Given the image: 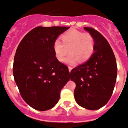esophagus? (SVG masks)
<instances>
[{"label": "esophagus", "instance_id": "1", "mask_svg": "<svg viewBox=\"0 0 128 128\" xmlns=\"http://www.w3.org/2000/svg\"><path fill=\"white\" fill-rule=\"evenodd\" d=\"M68 70H69V72H70L71 70H72V66H68Z\"/></svg>", "mask_w": 128, "mask_h": 128}]
</instances>
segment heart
<instances>
[{
    "label": "heart",
    "mask_w": 128,
    "mask_h": 128,
    "mask_svg": "<svg viewBox=\"0 0 128 128\" xmlns=\"http://www.w3.org/2000/svg\"><path fill=\"white\" fill-rule=\"evenodd\" d=\"M62 42L56 40L53 44V50L59 61H63L69 51L70 54L65 58L66 64H74L77 61L86 62L94 53L95 48L94 38L89 32L72 29L60 36Z\"/></svg>",
    "instance_id": "1"
}]
</instances>
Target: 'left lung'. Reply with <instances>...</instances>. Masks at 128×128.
<instances>
[{"label": "left lung", "instance_id": "1", "mask_svg": "<svg viewBox=\"0 0 128 128\" xmlns=\"http://www.w3.org/2000/svg\"><path fill=\"white\" fill-rule=\"evenodd\" d=\"M84 28L94 37L95 52L87 62L72 70L70 79L76 84V102L85 109L96 110L105 106L112 96L116 80V62L102 34L93 28Z\"/></svg>", "mask_w": 128, "mask_h": 128}]
</instances>
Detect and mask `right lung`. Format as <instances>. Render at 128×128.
<instances>
[{
    "label": "right lung",
    "mask_w": 128,
    "mask_h": 128,
    "mask_svg": "<svg viewBox=\"0 0 128 128\" xmlns=\"http://www.w3.org/2000/svg\"><path fill=\"white\" fill-rule=\"evenodd\" d=\"M69 26H37L19 43L14 56L13 74L22 98L38 110L56 105L60 91L70 79L66 65L59 62L53 44Z\"/></svg>",
    "instance_id": "right-lung-1"
}]
</instances>
